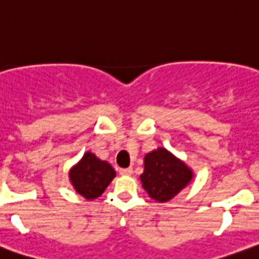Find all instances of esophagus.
Instances as JSON below:
<instances>
[{
	"label": "esophagus",
	"mask_w": 259,
	"mask_h": 259,
	"mask_svg": "<svg viewBox=\"0 0 259 259\" xmlns=\"http://www.w3.org/2000/svg\"><path fill=\"white\" fill-rule=\"evenodd\" d=\"M119 174H122V176H131V174H134V169L132 168L119 169Z\"/></svg>",
	"instance_id": "esophagus-1"
}]
</instances>
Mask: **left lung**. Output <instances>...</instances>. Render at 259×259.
<instances>
[{"mask_svg":"<svg viewBox=\"0 0 259 259\" xmlns=\"http://www.w3.org/2000/svg\"><path fill=\"white\" fill-rule=\"evenodd\" d=\"M140 178L152 199L166 202L189 183L192 171L168 150L159 147L145 156V170Z\"/></svg>","mask_w":259,"mask_h":259,"instance_id":"8db88e82","label":"left lung"}]
</instances>
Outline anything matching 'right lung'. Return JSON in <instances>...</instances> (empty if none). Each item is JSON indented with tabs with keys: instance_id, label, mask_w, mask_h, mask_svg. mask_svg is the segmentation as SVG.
<instances>
[{
	"instance_id": "add662e5",
	"label": "right lung",
	"mask_w": 259,
	"mask_h": 259,
	"mask_svg": "<svg viewBox=\"0 0 259 259\" xmlns=\"http://www.w3.org/2000/svg\"><path fill=\"white\" fill-rule=\"evenodd\" d=\"M114 177V169L91 152H86L82 160L70 171L73 187L77 193L86 199H94L102 196Z\"/></svg>"
}]
</instances>
